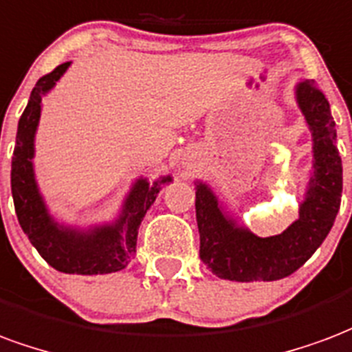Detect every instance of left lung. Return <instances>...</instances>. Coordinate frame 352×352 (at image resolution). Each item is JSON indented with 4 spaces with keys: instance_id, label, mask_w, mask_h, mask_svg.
I'll return each instance as SVG.
<instances>
[{
    "instance_id": "1",
    "label": "left lung",
    "mask_w": 352,
    "mask_h": 352,
    "mask_svg": "<svg viewBox=\"0 0 352 352\" xmlns=\"http://www.w3.org/2000/svg\"><path fill=\"white\" fill-rule=\"evenodd\" d=\"M296 104L311 132V177L298 218L280 235L257 236L239 226L210 190L196 183L199 257L218 278L231 282H274L293 274L314 256L334 226L343 188L336 123L322 91L309 80L295 87Z\"/></svg>"
}]
</instances>
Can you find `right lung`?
Instances as JSON below:
<instances>
[{
    "mask_svg": "<svg viewBox=\"0 0 352 352\" xmlns=\"http://www.w3.org/2000/svg\"><path fill=\"white\" fill-rule=\"evenodd\" d=\"M70 61L59 65L37 82L20 121L16 145L10 166V190L14 199L18 222L30 242L37 248L50 267L65 274H108L123 270L130 257L136 254L138 229L143 216L155 203L164 184L171 183V175L160 177L151 184L147 179H138L124 199L121 214L116 222L78 229L57 223L44 203L38 190L33 156L43 96L56 85Z\"/></svg>",
    "mask_w": 352,
    "mask_h": 352,
    "instance_id": "add662e5",
    "label": "right lung"
}]
</instances>
